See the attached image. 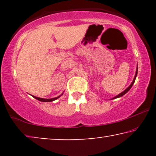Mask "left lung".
Segmentation results:
<instances>
[{
    "label": "left lung",
    "instance_id": "1",
    "mask_svg": "<svg viewBox=\"0 0 156 156\" xmlns=\"http://www.w3.org/2000/svg\"><path fill=\"white\" fill-rule=\"evenodd\" d=\"M137 73H138V67H137V68H136V74H135V76H134V78H133V82H132V83L131 84H130V86L128 87L127 89H126L124 91H123V92H121V93H120L119 94H118L117 96H116V97H114V98H112V99H116V98H119V97H122V96H123L125 94H126L128 91H129L130 89H131V88L132 87V86H133V84H134V82H135V80H136V76H137Z\"/></svg>",
    "mask_w": 156,
    "mask_h": 156
}]
</instances>
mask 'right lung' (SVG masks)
<instances>
[{
	"label": "right lung",
	"mask_w": 156,
	"mask_h": 156,
	"mask_svg": "<svg viewBox=\"0 0 156 156\" xmlns=\"http://www.w3.org/2000/svg\"><path fill=\"white\" fill-rule=\"evenodd\" d=\"M63 94V93L61 95H59V97H55V98H52V99H43V98H40V97H34V96H33V97L35 98V99H37L38 101H43V102H50V101H55V100H56L58 99V98L60 97V96H62Z\"/></svg>",
	"instance_id": "obj_1"
}]
</instances>
